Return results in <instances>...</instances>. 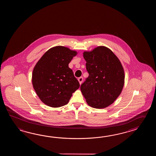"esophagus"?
<instances>
[{"instance_id":"1","label":"esophagus","mask_w":156,"mask_h":156,"mask_svg":"<svg viewBox=\"0 0 156 156\" xmlns=\"http://www.w3.org/2000/svg\"><path fill=\"white\" fill-rule=\"evenodd\" d=\"M78 80H79V82L80 84L81 85V83H83V77H79V79H78Z\"/></svg>"}]
</instances>
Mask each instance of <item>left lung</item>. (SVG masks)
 <instances>
[{"instance_id":"left-lung-1","label":"left lung","mask_w":156,"mask_h":156,"mask_svg":"<svg viewBox=\"0 0 156 156\" xmlns=\"http://www.w3.org/2000/svg\"><path fill=\"white\" fill-rule=\"evenodd\" d=\"M89 76L80 87L89 106L96 109L109 106L119 96L124 84V71L118 58L106 47L84 52Z\"/></svg>"}]
</instances>
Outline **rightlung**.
<instances>
[{"label": "right lung", "instance_id": "add662e5", "mask_svg": "<svg viewBox=\"0 0 156 156\" xmlns=\"http://www.w3.org/2000/svg\"><path fill=\"white\" fill-rule=\"evenodd\" d=\"M77 52L65 47H54L37 62L32 73L33 88L48 106L58 108L69 103L80 83L69 63Z\"/></svg>", "mask_w": 156, "mask_h": 156}]
</instances>
